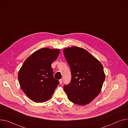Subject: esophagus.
<instances>
[{
	"label": "esophagus",
	"mask_w": 128,
	"mask_h": 128,
	"mask_svg": "<svg viewBox=\"0 0 128 128\" xmlns=\"http://www.w3.org/2000/svg\"><path fill=\"white\" fill-rule=\"evenodd\" d=\"M63 79H60V80H59V83H60V84H62L63 83Z\"/></svg>",
	"instance_id": "esophagus-1"
}]
</instances>
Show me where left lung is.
<instances>
[{
    "label": "left lung",
    "instance_id": "8db88e82",
    "mask_svg": "<svg viewBox=\"0 0 128 128\" xmlns=\"http://www.w3.org/2000/svg\"><path fill=\"white\" fill-rule=\"evenodd\" d=\"M63 52L70 67L72 80L64 90L70 102L86 105L100 93L105 74L100 62L86 50L77 46L64 48Z\"/></svg>",
    "mask_w": 128,
    "mask_h": 128
}]
</instances>
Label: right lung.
<instances>
[{"mask_svg": "<svg viewBox=\"0 0 128 128\" xmlns=\"http://www.w3.org/2000/svg\"><path fill=\"white\" fill-rule=\"evenodd\" d=\"M59 49L41 48L30 55L22 64L18 78L26 96L37 102L49 100L59 84L51 67L60 54Z\"/></svg>", "mask_w": 128, "mask_h": 128, "instance_id": "1", "label": "right lung"}]
</instances>
